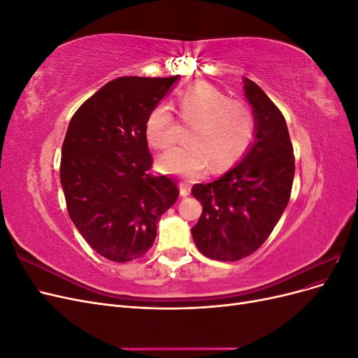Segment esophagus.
<instances>
[{"label":"esophagus","mask_w":358,"mask_h":358,"mask_svg":"<svg viewBox=\"0 0 358 358\" xmlns=\"http://www.w3.org/2000/svg\"><path fill=\"white\" fill-rule=\"evenodd\" d=\"M179 191H180V196L182 197H187V196H189L191 188H189V185H187V183H180Z\"/></svg>","instance_id":"obj_1"}]
</instances>
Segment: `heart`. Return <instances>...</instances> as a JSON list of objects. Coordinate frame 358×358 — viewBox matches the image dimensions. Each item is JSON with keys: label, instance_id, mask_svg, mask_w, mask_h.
Instances as JSON below:
<instances>
[{"label": "heart", "instance_id": "heart-1", "mask_svg": "<svg viewBox=\"0 0 358 358\" xmlns=\"http://www.w3.org/2000/svg\"><path fill=\"white\" fill-rule=\"evenodd\" d=\"M178 106L182 122L192 125L187 136L189 145L162 154L158 158L161 171L197 178L210 164L213 171H224L243 157L255 131L254 115L243 101L200 83L183 92ZM146 137L157 149L175 143L176 124L167 104H158L149 113Z\"/></svg>", "mask_w": 358, "mask_h": 358}]
</instances>
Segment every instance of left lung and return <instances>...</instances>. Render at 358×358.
<instances>
[{"label": "left lung", "mask_w": 358, "mask_h": 358, "mask_svg": "<svg viewBox=\"0 0 358 358\" xmlns=\"http://www.w3.org/2000/svg\"><path fill=\"white\" fill-rule=\"evenodd\" d=\"M243 80L254 110V143L220 179L191 189L203 206L192 239L203 255L218 262H237L266 242L287 208L294 180L284 115L255 82Z\"/></svg>", "instance_id": "left-lung-1"}]
</instances>
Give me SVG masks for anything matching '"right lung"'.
I'll use <instances>...</instances> for the list:
<instances>
[{
    "label": "right lung",
    "mask_w": 358,
    "mask_h": 358,
    "mask_svg": "<svg viewBox=\"0 0 358 358\" xmlns=\"http://www.w3.org/2000/svg\"><path fill=\"white\" fill-rule=\"evenodd\" d=\"M173 78L125 76L106 83L71 117L59 178L76 229L95 252L133 262L154 245L157 222L178 200L166 176H152L146 119Z\"/></svg>",
    "instance_id": "obj_1"
}]
</instances>
